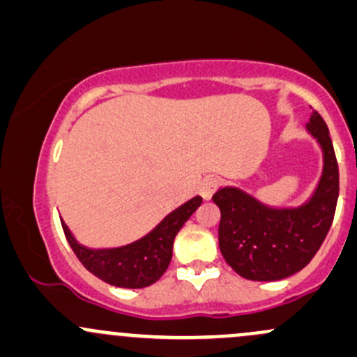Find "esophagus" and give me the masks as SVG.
Instances as JSON below:
<instances>
[{"instance_id": "1", "label": "esophagus", "mask_w": 357, "mask_h": 357, "mask_svg": "<svg viewBox=\"0 0 357 357\" xmlns=\"http://www.w3.org/2000/svg\"><path fill=\"white\" fill-rule=\"evenodd\" d=\"M218 185H220V180L214 177V175H208L206 178H202L201 185H199V192H201V195L206 201H209V199L213 197V194L216 192Z\"/></svg>"}]
</instances>
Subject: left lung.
<instances>
[{"instance_id": "left-lung-1", "label": "left lung", "mask_w": 357, "mask_h": 357, "mask_svg": "<svg viewBox=\"0 0 357 357\" xmlns=\"http://www.w3.org/2000/svg\"><path fill=\"white\" fill-rule=\"evenodd\" d=\"M306 129L324 151L321 178L306 204L274 209L236 187H223L213 195L221 211V254L241 278L278 281L296 274L315 257L331 229L339 199V165L327 124L317 110Z\"/></svg>"}]
</instances>
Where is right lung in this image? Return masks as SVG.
I'll use <instances>...</instances> for the list:
<instances>
[{
    "instance_id": "obj_1",
    "label": "right lung",
    "mask_w": 357,
    "mask_h": 357,
    "mask_svg": "<svg viewBox=\"0 0 357 357\" xmlns=\"http://www.w3.org/2000/svg\"><path fill=\"white\" fill-rule=\"evenodd\" d=\"M201 202L202 197L199 195L190 199L174 213L168 214L146 236L119 248L91 250L73 238L64 221H61V225H63L64 235H66L73 252L91 274L112 286L136 289V287H146L156 282L168 269L175 236L183 223L201 206Z\"/></svg>"
}]
</instances>
